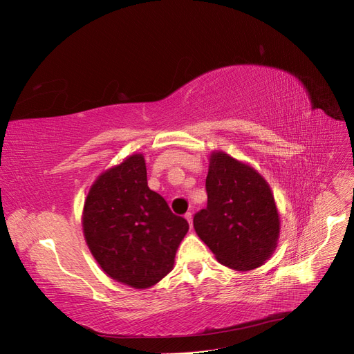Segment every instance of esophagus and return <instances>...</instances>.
I'll return each mask as SVG.
<instances>
[{"label":"esophagus","instance_id":"1","mask_svg":"<svg viewBox=\"0 0 354 354\" xmlns=\"http://www.w3.org/2000/svg\"><path fill=\"white\" fill-rule=\"evenodd\" d=\"M185 219L188 221L189 228H193V214H191V212H187V214H185Z\"/></svg>","mask_w":354,"mask_h":354}]
</instances>
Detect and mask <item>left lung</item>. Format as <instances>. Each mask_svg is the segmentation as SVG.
<instances>
[{
	"label": "left lung",
	"instance_id": "obj_1",
	"mask_svg": "<svg viewBox=\"0 0 354 354\" xmlns=\"http://www.w3.org/2000/svg\"><path fill=\"white\" fill-rule=\"evenodd\" d=\"M207 207L194 230L222 266L237 271L261 267L277 248L280 216L267 180L243 161L212 151L206 178Z\"/></svg>",
	"mask_w": 354,
	"mask_h": 354
}]
</instances>
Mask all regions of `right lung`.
<instances>
[{
    "instance_id": "add662e5",
    "label": "right lung",
    "mask_w": 354,
    "mask_h": 354,
    "mask_svg": "<svg viewBox=\"0 0 354 354\" xmlns=\"http://www.w3.org/2000/svg\"><path fill=\"white\" fill-rule=\"evenodd\" d=\"M82 224L100 268L135 289L154 286L169 274L188 231V222L148 188L142 154L126 157L96 178L84 200Z\"/></svg>"
}]
</instances>
